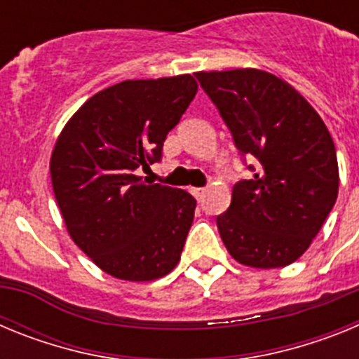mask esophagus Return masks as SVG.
I'll return each instance as SVG.
<instances>
[{
    "instance_id": "34e87169",
    "label": "esophagus",
    "mask_w": 359,
    "mask_h": 359,
    "mask_svg": "<svg viewBox=\"0 0 359 359\" xmlns=\"http://www.w3.org/2000/svg\"><path fill=\"white\" fill-rule=\"evenodd\" d=\"M190 192H192V196H194L198 201H201V199L205 198V194H207V189H203V187H194V189H190Z\"/></svg>"
}]
</instances>
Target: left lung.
<instances>
[{
	"mask_svg": "<svg viewBox=\"0 0 359 359\" xmlns=\"http://www.w3.org/2000/svg\"><path fill=\"white\" fill-rule=\"evenodd\" d=\"M252 176L231 189L219 236L237 262L282 268L309 248L338 196L332 138L311 104L261 69L194 73Z\"/></svg>",
	"mask_w": 359,
	"mask_h": 359,
	"instance_id": "8db88e82",
	"label": "left lung"
}]
</instances>
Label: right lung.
Here are the masks:
<instances>
[{
  "label": "right lung",
  "mask_w": 359,
  "mask_h": 359,
  "mask_svg": "<svg viewBox=\"0 0 359 359\" xmlns=\"http://www.w3.org/2000/svg\"><path fill=\"white\" fill-rule=\"evenodd\" d=\"M196 93L192 75L123 81L93 95L57 140L50 172L66 228L113 277L154 280L182 257L196 199L138 172L161 160Z\"/></svg>",
  "instance_id": "obj_1"
}]
</instances>
